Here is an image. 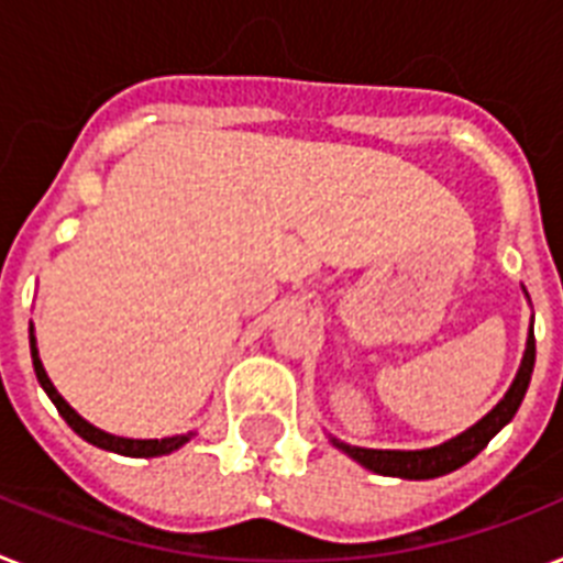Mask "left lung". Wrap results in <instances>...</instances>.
<instances>
[{
    "label": "left lung",
    "instance_id": "obj_1",
    "mask_svg": "<svg viewBox=\"0 0 563 563\" xmlns=\"http://www.w3.org/2000/svg\"><path fill=\"white\" fill-rule=\"evenodd\" d=\"M532 368H536V333H532V324H529L527 351H523L521 368L515 374L509 391L504 394V399L492 408L489 415L481 417L472 429L460 431L457 438L445 440V443L440 445H431V449H362V445L342 443V440H336L333 434H328V438H331V443L336 445L339 452H345L347 457L356 460V463L368 468V472H376V475L402 477V481H431V477H443L449 475V472H454V468L466 466L472 457H477V454L486 449V443L504 429L506 422L518 415V408H521L523 402V394H527L529 388V379H532Z\"/></svg>",
    "mask_w": 563,
    "mask_h": 563
}]
</instances>
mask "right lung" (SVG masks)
<instances>
[{"label":"right lung","instance_id":"right-lung-1","mask_svg":"<svg viewBox=\"0 0 563 563\" xmlns=\"http://www.w3.org/2000/svg\"><path fill=\"white\" fill-rule=\"evenodd\" d=\"M31 333V360H34V371H36V379H40L42 391L48 394L51 402L57 406V411L63 415V420L71 426L77 434H80L86 443L97 445V449H106V452H114V454H123V457H161V454H172L178 452L180 445H187L189 440L195 438V431H187V434H175V438H161V440H134V438H118V434H109V431L97 429L86 417H80L74 411L68 402L63 399V394L54 388V383L48 379L45 368H42V360H40V347H36V336H34V324L27 328Z\"/></svg>","mask_w":563,"mask_h":563}]
</instances>
